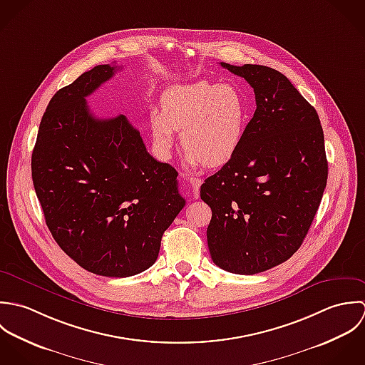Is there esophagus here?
<instances>
[{"mask_svg": "<svg viewBox=\"0 0 365 365\" xmlns=\"http://www.w3.org/2000/svg\"><path fill=\"white\" fill-rule=\"evenodd\" d=\"M189 183H190V187H192V193H193V197H199V190H200V186H202V179L199 178H190L189 179Z\"/></svg>", "mask_w": 365, "mask_h": 365, "instance_id": "34e87169", "label": "esophagus"}]
</instances>
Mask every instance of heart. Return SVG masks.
I'll return each instance as SVG.
<instances>
[{
  "label": "heart",
  "instance_id": "heart-1",
  "mask_svg": "<svg viewBox=\"0 0 365 365\" xmlns=\"http://www.w3.org/2000/svg\"><path fill=\"white\" fill-rule=\"evenodd\" d=\"M162 111L150 115L152 135L160 153L173 145L175 131L193 166H220L241 145L250 121L248 101L235 84L206 80L176 84L160 100Z\"/></svg>",
  "mask_w": 365,
  "mask_h": 365
}]
</instances>
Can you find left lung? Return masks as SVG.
Returning <instances> with one entry per match:
<instances>
[{"label": "left lung", "instance_id": "obj_1", "mask_svg": "<svg viewBox=\"0 0 365 365\" xmlns=\"http://www.w3.org/2000/svg\"><path fill=\"white\" fill-rule=\"evenodd\" d=\"M221 66L250 83L257 110L234 156L200 187L212 209L207 244L221 269L254 275L302 245L327 183L324 135L314 107L285 74Z\"/></svg>", "mask_w": 365, "mask_h": 365}]
</instances>
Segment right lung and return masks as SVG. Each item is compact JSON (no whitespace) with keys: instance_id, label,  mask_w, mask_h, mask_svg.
<instances>
[{"instance_id":"obj_1","label":"right lung","mask_w":365,"mask_h":365,"mask_svg":"<svg viewBox=\"0 0 365 365\" xmlns=\"http://www.w3.org/2000/svg\"><path fill=\"white\" fill-rule=\"evenodd\" d=\"M118 69L98 65L52 97L31 163L58 245L86 271L111 278L148 269L186 203L176 169L148 153L125 115L101 120L90 113L86 97Z\"/></svg>"}]
</instances>
